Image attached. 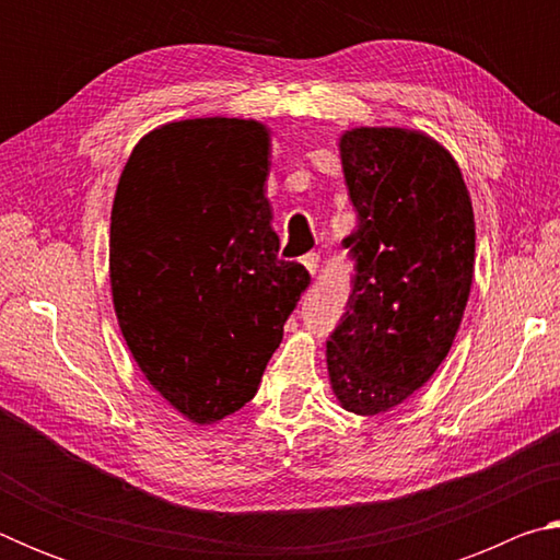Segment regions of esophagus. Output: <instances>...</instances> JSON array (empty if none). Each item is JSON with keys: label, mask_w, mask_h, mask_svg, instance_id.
<instances>
[{"label": "esophagus", "mask_w": 560, "mask_h": 560, "mask_svg": "<svg viewBox=\"0 0 560 560\" xmlns=\"http://www.w3.org/2000/svg\"><path fill=\"white\" fill-rule=\"evenodd\" d=\"M318 261H320L318 254H306V257L301 259V264L308 269V273H316L318 271Z\"/></svg>", "instance_id": "esophagus-1"}]
</instances>
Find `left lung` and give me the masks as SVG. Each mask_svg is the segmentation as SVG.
Instances as JSON below:
<instances>
[{"label": "left lung", "mask_w": 560, "mask_h": 560, "mask_svg": "<svg viewBox=\"0 0 560 560\" xmlns=\"http://www.w3.org/2000/svg\"><path fill=\"white\" fill-rule=\"evenodd\" d=\"M340 163L358 226L353 291L326 343L330 387L355 415L405 402L447 358L474 279V212L459 165L407 128H353Z\"/></svg>", "instance_id": "obj_1"}]
</instances>
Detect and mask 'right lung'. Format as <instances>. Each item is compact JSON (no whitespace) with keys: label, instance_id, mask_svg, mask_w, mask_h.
<instances>
[{"label":"right lung","instance_id":"obj_1","mask_svg":"<svg viewBox=\"0 0 560 560\" xmlns=\"http://www.w3.org/2000/svg\"><path fill=\"white\" fill-rule=\"evenodd\" d=\"M269 130L192 118L132 148L110 212L118 326L148 383L197 424L257 395L283 324L311 283L277 257Z\"/></svg>","mask_w":560,"mask_h":560}]
</instances>
